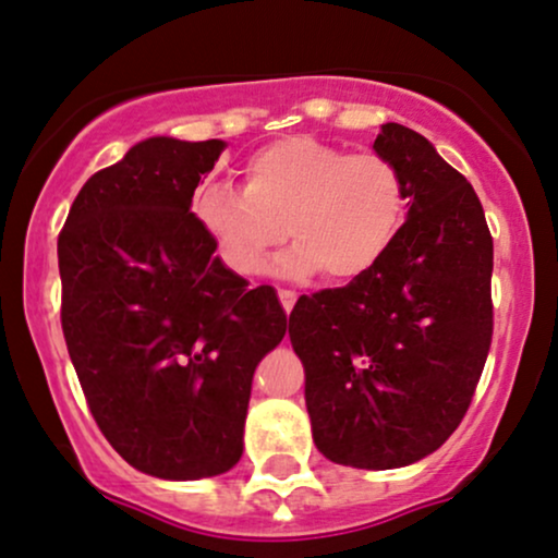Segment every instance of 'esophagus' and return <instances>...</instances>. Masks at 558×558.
I'll return each instance as SVG.
<instances>
[{
  "label": "esophagus",
  "mask_w": 558,
  "mask_h": 558,
  "mask_svg": "<svg viewBox=\"0 0 558 558\" xmlns=\"http://www.w3.org/2000/svg\"><path fill=\"white\" fill-rule=\"evenodd\" d=\"M279 303L287 313H290L294 303H298V292H294V290H279Z\"/></svg>",
  "instance_id": "esophagus-1"
}]
</instances>
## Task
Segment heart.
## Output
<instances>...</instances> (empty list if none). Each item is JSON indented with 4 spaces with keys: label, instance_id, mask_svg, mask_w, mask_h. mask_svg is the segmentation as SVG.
Masks as SVG:
<instances>
[{
    "label": "heart",
    "instance_id": "obj_1",
    "mask_svg": "<svg viewBox=\"0 0 558 558\" xmlns=\"http://www.w3.org/2000/svg\"><path fill=\"white\" fill-rule=\"evenodd\" d=\"M195 211L221 264L240 277L258 274L290 234L298 242L279 258L281 274L324 268L329 279L350 281L371 274L395 245L408 187L397 163L376 150L347 154L313 135H287L245 161L242 190L206 187Z\"/></svg>",
    "mask_w": 558,
    "mask_h": 558
}]
</instances>
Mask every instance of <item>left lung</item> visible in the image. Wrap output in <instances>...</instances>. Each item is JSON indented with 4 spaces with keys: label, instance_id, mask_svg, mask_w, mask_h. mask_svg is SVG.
I'll use <instances>...</instances> for the list:
<instances>
[{
    "label": "left lung",
    "instance_id": "1",
    "mask_svg": "<svg viewBox=\"0 0 558 558\" xmlns=\"http://www.w3.org/2000/svg\"><path fill=\"white\" fill-rule=\"evenodd\" d=\"M373 148L404 177L408 221L371 274L303 294L290 339L320 454L391 470L441 447L473 402L494 337V238L473 185L421 133L386 122Z\"/></svg>",
    "mask_w": 558,
    "mask_h": 558
}]
</instances>
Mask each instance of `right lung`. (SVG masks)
I'll use <instances>...</instances> for the list:
<instances>
[{
    "instance_id": "obj_1",
    "label": "right lung",
    "mask_w": 558,
    "mask_h": 558,
    "mask_svg": "<svg viewBox=\"0 0 558 558\" xmlns=\"http://www.w3.org/2000/svg\"><path fill=\"white\" fill-rule=\"evenodd\" d=\"M221 148L137 143L85 182L57 240L62 331L90 415L124 462L163 481L238 464L255 365L287 331L274 287L247 290L190 211Z\"/></svg>"
}]
</instances>
